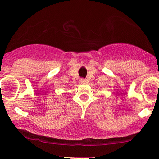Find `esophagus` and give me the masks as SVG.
<instances>
[{
  "label": "esophagus",
  "mask_w": 159,
  "mask_h": 159,
  "mask_svg": "<svg viewBox=\"0 0 159 159\" xmlns=\"http://www.w3.org/2000/svg\"><path fill=\"white\" fill-rule=\"evenodd\" d=\"M80 84H86V80H85L84 79H80Z\"/></svg>",
  "instance_id": "obj_1"
}]
</instances>
